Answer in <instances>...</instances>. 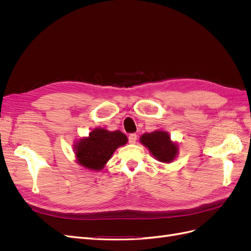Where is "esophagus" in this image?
<instances>
[{"mask_svg": "<svg viewBox=\"0 0 251 251\" xmlns=\"http://www.w3.org/2000/svg\"><path fill=\"white\" fill-rule=\"evenodd\" d=\"M136 140H137V135L134 134V133L128 135V142H130V143H135Z\"/></svg>", "mask_w": 251, "mask_h": 251, "instance_id": "esophagus-1", "label": "esophagus"}]
</instances>
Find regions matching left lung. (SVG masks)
I'll list each match as a JSON object with an SVG mask.
<instances>
[{
  "label": "left lung",
  "mask_w": 251,
  "mask_h": 251,
  "mask_svg": "<svg viewBox=\"0 0 251 251\" xmlns=\"http://www.w3.org/2000/svg\"><path fill=\"white\" fill-rule=\"evenodd\" d=\"M140 142L146 146L157 160L169 163L178 154L177 144L171 141L170 135L163 131L146 133L141 136Z\"/></svg>",
  "instance_id": "1"
}]
</instances>
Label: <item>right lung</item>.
<instances>
[{
  "mask_svg": "<svg viewBox=\"0 0 251 251\" xmlns=\"http://www.w3.org/2000/svg\"><path fill=\"white\" fill-rule=\"evenodd\" d=\"M126 142V136L120 131L96 128L89 134V137L80 139L75 146V155L78 163L85 168L102 170L115 150Z\"/></svg>",
  "mask_w": 251,
  "mask_h": 251,
  "instance_id": "1",
  "label": "right lung"
}]
</instances>
